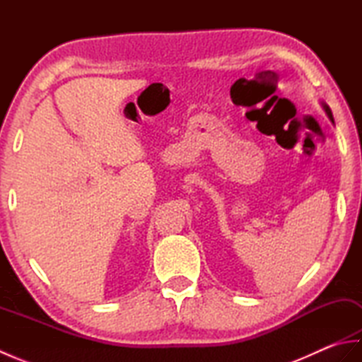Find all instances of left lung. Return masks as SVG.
Wrapping results in <instances>:
<instances>
[{"mask_svg":"<svg viewBox=\"0 0 362 362\" xmlns=\"http://www.w3.org/2000/svg\"><path fill=\"white\" fill-rule=\"evenodd\" d=\"M322 107H324V110H325V113H327V117L329 118V121H332V124H334V118H333V113H332V110H329V107H328L325 103H322Z\"/></svg>","mask_w":362,"mask_h":362,"instance_id":"1","label":"left lung"}]
</instances>
